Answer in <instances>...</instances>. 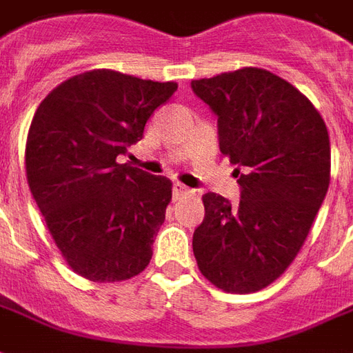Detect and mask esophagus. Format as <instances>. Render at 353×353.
<instances>
[{
  "label": "esophagus",
  "mask_w": 353,
  "mask_h": 353,
  "mask_svg": "<svg viewBox=\"0 0 353 353\" xmlns=\"http://www.w3.org/2000/svg\"><path fill=\"white\" fill-rule=\"evenodd\" d=\"M172 191H174V199H179V196H183V194H189L191 189H189V187H185V185H181L179 181H176L174 187H172Z\"/></svg>",
  "instance_id": "34e87169"
}]
</instances>
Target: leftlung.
Listing matches in <instances>:
<instances>
[{
    "instance_id": "obj_1",
    "label": "left lung",
    "mask_w": 353,
    "mask_h": 353,
    "mask_svg": "<svg viewBox=\"0 0 353 353\" xmlns=\"http://www.w3.org/2000/svg\"><path fill=\"white\" fill-rule=\"evenodd\" d=\"M217 117L219 149L238 174L240 202L206 192L192 234L200 272L229 293L280 278L325 199L331 143L310 100L278 75L244 68L191 83Z\"/></svg>"
}]
</instances>
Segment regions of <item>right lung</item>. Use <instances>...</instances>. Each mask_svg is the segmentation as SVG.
<instances>
[{
	"mask_svg": "<svg viewBox=\"0 0 353 353\" xmlns=\"http://www.w3.org/2000/svg\"><path fill=\"white\" fill-rule=\"evenodd\" d=\"M176 90V83L94 70L58 85L35 111L30 191L68 265L87 280H128L151 261L172 183L117 159Z\"/></svg>",
	"mask_w": 353,
	"mask_h": 353,
	"instance_id": "obj_1",
	"label": "right lung"
}]
</instances>
